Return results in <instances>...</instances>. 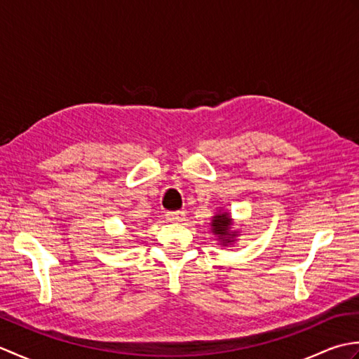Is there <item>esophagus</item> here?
Segmentation results:
<instances>
[{
	"label": "esophagus",
	"mask_w": 359,
	"mask_h": 359,
	"mask_svg": "<svg viewBox=\"0 0 359 359\" xmlns=\"http://www.w3.org/2000/svg\"><path fill=\"white\" fill-rule=\"evenodd\" d=\"M185 211H175V212H168L166 215V220L171 224H179V222H184L185 220Z\"/></svg>",
	"instance_id": "esophagus-1"
}]
</instances>
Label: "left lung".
I'll return each mask as SVG.
<instances>
[{
	"label": "left lung",
	"instance_id": "obj_1",
	"mask_svg": "<svg viewBox=\"0 0 359 359\" xmlns=\"http://www.w3.org/2000/svg\"><path fill=\"white\" fill-rule=\"evenodd\" d=\"M234 220L230 212L226 211H217L215 216L211 217V233L216 236L217 241L220 242L222 247L233 245V243L238 242L239 238V230H234L233 224Z\"/></svg>",
	"mask_w": 359,
	"mask_h": 359
}]
</instances>
